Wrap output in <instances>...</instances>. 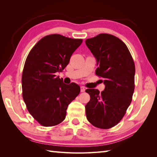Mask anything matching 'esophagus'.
<instances>
[{
	"mask_svg": "<svg viewBox=\"0 0 157 157\" xmlns=\"http://www.w3.org/2000/svg\"><path fill=\"white\" fill-rule=\"evenodd\" d=\"M80 90H81L82 92H85V90H86L85 87H84V86H81V87H80Z\"/></svg>",
	"mask_w": 157,
	"mask_h": 157,
	"instance_id": "34e87169",
	"label": "esophagus"
}]
</instances>
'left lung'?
<instances>
[{
  "mask_svg": "<svg viewBox=\"0 0 157 157\" xmlns=\"http://www.w3.org/2000/svg\"><path fill=\"white\" fill-rule=\"evenodd\" d=\"M86 44L98 67L96 75L103 78L105 90L87 89L90 100L86 105V117L101 129L116 125L125 115L134 91L135 65L127 46L115 36L101 34L87 39Z\"/></svg>",
  "mask_w": 157,
  "mask_h": 157,
  "instance_id": "8db88e82",
  "label": "left lung"
}]
</instances>
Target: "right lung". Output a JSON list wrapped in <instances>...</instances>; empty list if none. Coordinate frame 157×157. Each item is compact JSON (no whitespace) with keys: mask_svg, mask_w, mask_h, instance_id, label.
I'll list each match as a JSON object with an SVG mask.
<instances>
[{"mask_svg":"<svg viewBox=\"0 0 157 157\" xmlns=\"http://www.w3.org/2000/svg\"><path fill=\"white\" fill-rule=\"evenodd\" d=\"M82 41L60 34L48 35L28 55L21 78L22 96L29 113L43 126L61 123L68 105L80 92L78 84H65L55 73L69 64Z\"/></svg>","mask_w":157,"mask_h":157,"instance_id":"1","label":"right lung"}]
</instances>
